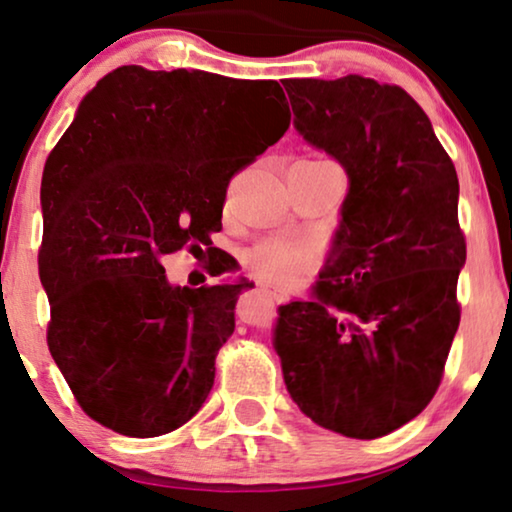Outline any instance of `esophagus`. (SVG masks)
Instances as JSON below:
<instances>
[{"mask_svg": "<svg viewBox=\"0 0 512 512\" xmlns=\"http://www.w3.org/2000/svg\"><path fill=\"white\" fill-rule=\"evenodd\" d=\"M260 292H262V295H267L269 299H276V302H281V299H283V292L276 290V288H269V285H260Z\"/></svg>", "mask_w": 512, "mask_h": 512, "instance_id": "1", "label": "esophagus"}]
</instances>
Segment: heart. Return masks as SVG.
<instances>
[{
    "label": "heart",
    "instance_id": "obj_1",
    "mask_svg": "<svg viewBox=\"0 0 512 512\" xmlns=\"http://www.w3.org/2000/svg\"><path fill=\"white\" fill-rule=\"evenodd\" d=\"M320 163H332L327 159H316ZM335 166V163H332ZM311 250L306 245L290 241H262L245 255V267L252 274L271 283H290L311 267Z\"/></svg>",
    "mask_w": 512,
    "mask_h": 512
}]
</instances>
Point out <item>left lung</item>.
Listing matches in <instances>:
<instances>
[{"label":"left lung","mask_w":512,"mask_h":512,"mask_svg":"<svg viewBox=\"0 0 512 512\" xmlns=\"http://www.w3.org/2000/svg\"><path fill=\"white\" fill-rule=\"evenodd\" d=\"M295 126L349 175L335 250L306 302L278 309L285 386L313 424L374 440L438 391L461 304L459 177L405 88L285 79Z\"/></svg>","instance_id":"obj_1"}]
</instances>
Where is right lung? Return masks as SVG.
Instances as JSON below:
<instances>
[{
	"label": "right lung",
	"mask_w": 512,
	"mask_h": 512,
	"mask_svg": "<svg viewBox=\"0 0 512 512\" xmlns=\"http://www.w3.org/2000/svg\"><path fill=\"white\" fill-rule=\"evenodd\" d=\"M288 128L274 79L124 65L81 100L44 166L39 278L49 351L93 421L156 438L206 403L250 283L173 288L161 260L206 248L210 276L229 269L210 234L231 177Z\"/></svg>",
	"instance_id": "right-lung-1"
}]
</instances>
